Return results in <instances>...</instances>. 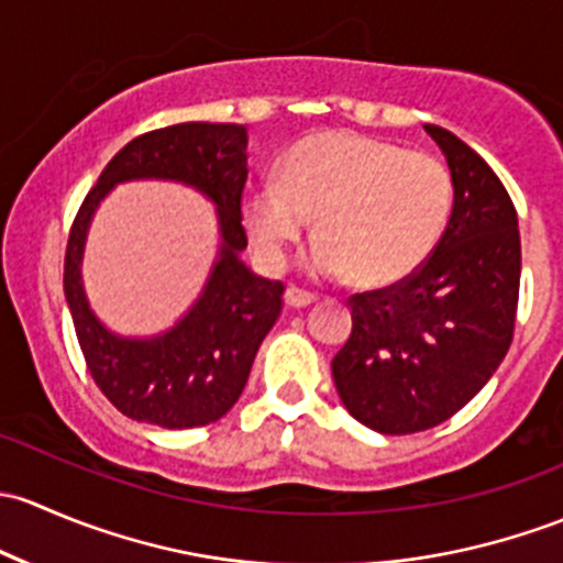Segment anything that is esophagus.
<instances>
[{
    "instance_id": "34e87169",
    "label": "esophagus",
    "mask_w": 563,
    "mask_h": 563,
    "mask_svg": "<svg viewBox=\"0 0 563 563\" xmlns=\"http://www.w3.org/2000/svg\"><path fill=\"white\" fill-rule=\"evenodd\" d=\"M284 303H287L289 309H306V306L314 303V295L303 292V289L298 287H287V292H284Z\"/></svg>"
}]
</instances>
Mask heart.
<instances>
[{"instance_id": "obj_1", "label": "heart", "mask_w": 563, "mask_h": 563, "mask_svg": "<svg viewBox=\"0 0 563 563\" xmlns=\"http://www.w3.org/2000/svg\"><path fill=\"white\" fill-rule=\"evenodd\" d=\"M450 211L453 178L437 156L330 130L289 146L276 181L249 195L243 224L271 274L287 265L314 219L320 241L306 257L314 279L357 276L366 287H387L431 257Z\"/></svg>"}]
</instances>
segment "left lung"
Here are the masks:
<instances>
[{"mask_svg":"<svg viewBox=\"0 0 563 563\" xmlns=\"http://www.w3.org/2000/svg\"><path fill=\"white\" fill-rule=\"evenodd\" d=\"M448 159L453 213L409 279L352 295V333L333 357L346 411L379 433L450 420L496 374L512 344L520 289L518 213L474 148L426 124Z\"/></svg>","mask_w":563,"mask_h":563,"instance_id":"8db88e82","label":"left lung"}]
</instances>
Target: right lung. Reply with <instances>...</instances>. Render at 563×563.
<instances>
[{
    "instance_id": "obj_1",
    "label": "right lung",
    "mask_w": 563,
    "mask_h": 563,
    "mask_svg": "<svg viewBox=\"0 0 563 563\" xmlns=\"http://www.w3.org/2000/svg\"><path fill=\"white\" fill-rule=\"evenodd\" d=\"M246 126L187 121L126 143L86 195L65 254V295L97 387L121 415L159 428H197L228 415L246 387L260 344L282 314L284 284L241 260L246 233ZM176 180L218 206L220 252L207 287L170 331L132 340L104 328L85 298L79 263L88 224L107 192L126 180Z\"/></svg>"
}]
</instances>
